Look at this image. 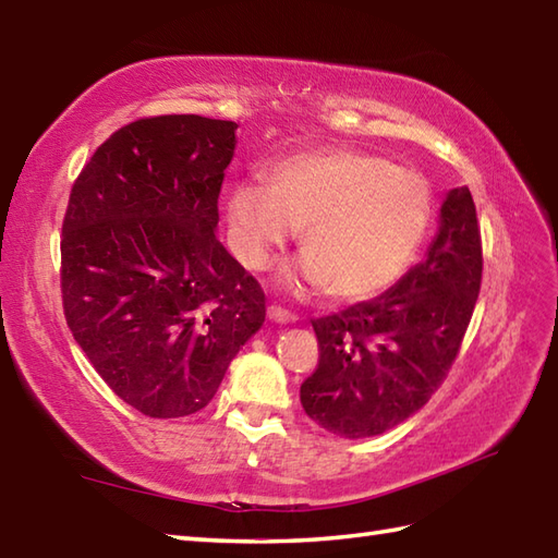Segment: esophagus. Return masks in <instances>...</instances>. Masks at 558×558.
I'll use <instances>...</instances> for the list:
<instances>
[{
  "instance_id": "1",
  "label": "esophagus",
  "mask_w": 558,
  "mask_h": 558,
  "mask_svg": "<svg viewBox=\"0 0 558 558\" xmlns=\"http://www.w3.org/2000/svg\"><path fill=\"white\" fill-rule=\"evenodd\" d=\"M268 318H270V322H276V324H292L298 316L290 314L288 310H282V306L270 304L268 306Z\"/></svg>"
}]
</instances>
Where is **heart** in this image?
Wrapping results in <instances>:
<instances>
[{
  "label": "heart",
  "instance_id": "b5f03b06",
  "mask_svg": "<svg viewBox=\"0 0 558 558\" xmlns=\"http://www.w3.org/2000/svg\"><path fill=\"white\" fill-rule=\"evenodd\" d=\"M432 220V186L357 148H312L270 165L268 182L240 180L228 196L230 242L260 270L290 236L304 256L282 272L294 290H326L336 302L386 292L417 254Z\"/></svg>",
  "mask_w": 558,
  "mask_h": 558
}]
</instances>
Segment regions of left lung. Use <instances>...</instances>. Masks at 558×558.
Masks as SVG:
<instances>
[{"mask_svg":"<svg viewBox=\"0 0 558 558\" xmlns=\"http://www.w3.org/2000/svg\"><path fill=\"white\" fill-rule=\"evenodd\" d=\"M482 282V240L468 186L450 189L426 258L369 302L312 322L316 372L304 412L345 438L378 436L429 402L460 350Z\"/></svg>","mask_w":558,"mask_h":558,"instance_id":"left-lung-1","label":"left lung"}]
</instances>
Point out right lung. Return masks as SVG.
I'll use <instances>...</instances> for the list:
<instances>
[{
  "mask_svg": "<svg viewBox=\"0 0 558 558\" xmlns=\"http://www.w3.org/2000/svg\"><path fill=\"white\" fill-rule=\"evenodd\" d=\"M234 132L198 114L132 122L71 189L66 324L102 381L146 417L206 408L266 322L264 290L216 236Z\"/></svg>",
  "mask_w": 558,
  "mask_h": 558,
  "instance_id": "1",
  "label": "right lung"
}]
</instances>
